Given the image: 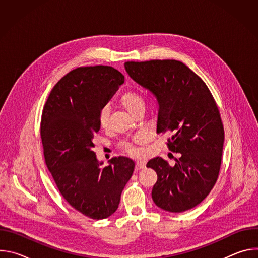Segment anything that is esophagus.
Segmentation results:
<instances>
[{"instance_id":"34e87169","label":"esophagus","mask_w":258,"mask_h":258,"mask_svg":"<svg viewBox=\"0 0 258 258\" xmlns=\"http://www.w3.org/2000/svg\"><path fill=\"white\" fill-rule=\"evenodd\" d=\"M136 166L138 169H141V168H144L146 166V162L143 161V160H138L137 163H136Z\"/></svg>"}]
</instances>
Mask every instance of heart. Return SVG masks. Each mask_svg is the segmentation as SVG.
I'll use <instances>...</instances> for the list:
<instances>
[{
	"mask_svg": "<svg viewBox=\"0 0 258 258\" xmlns=\"http://www.w3.org/2000/svg\"><path fill=\"white\" fill-rule=\"evenodd\" d=\"M120 104L126 110V111L128 113H131L132 115H134L138 111V110L145 108V101H144L143 97L140 94H138L136 92H132V91L125 92L120 97ZM99 122H100V125L102 127H106L108 125V122H109V108L107 106H105L101 109L100 114H99ZM146 138L144 136H140L138 138V142H142ZM121 147H122V149L124 151H126L127 153H130L132 155H135V154L138 153L137 149L130 143H123L121 145Z\"/></svg>",
	"mask_w": 258,
	"mask_h": 258,
	"instance_id": "b5f03b06",
	"label": "heart"
}]
</instances>
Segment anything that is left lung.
I'll use <instances>...</instances> for the list:
<instances>
[{"label": "left lung", "mask_w": 258, "mask_h": 258, "mask_svg": "<svg viewBox=\"0 0 258 258\" xmlns=\"http://www.w3.org/2000/svg\"><path fill=\"white\" fill-rule=\"evenodd\" d=\"M130 78L157 100V134L170 132L167 146L180 153L170 166L155 157L147 167L157 173L154 203L169 212L189 210L210 193L222 162L225 132L205 83L176 60L125 62Z\"/></svg>", "instance_id": "1"}]
</instances>
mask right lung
I'll use <instances>...</instances> for the list:
<instances>
[{"label": "right lung", "mask_w": 258, "mask_h": 258, "mask_svg": "<svg viewBox=\"0 0 258 258\" xmlns=\"http://www.w3.org/2000/svg\"><path fill=\"white\" fill-rule=\"evenodd\" d=\"M123 83L124 77L113 67H79L55 85L43 110L41 136L47 167L63 198L93 219L116 211L135 168V162L123 156L102 168L93 151L101 109Z\"/></svg>", "instance_id": "right-lung-1"}]
</instances>
